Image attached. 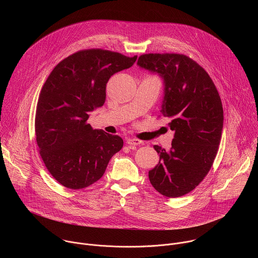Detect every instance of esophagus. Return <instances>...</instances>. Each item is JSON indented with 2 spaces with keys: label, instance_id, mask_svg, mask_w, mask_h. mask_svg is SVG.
Returning a JSON list of instances; mask_svg holds the SVG:
<instances>
[{
  "label": "esophagus",
  "instance_id": "34e87169",
  "mask_svg": "<svg viewBox=\"0 0 258 258\" xmlns=\"http://www.w3.org/2000/svg\"><path fill=\"white\" fill-rule=\"evenodd\" d=\"M126 144L130 145L131 147H135V146H139L143 144V141L138 140V139H133V138H128L126 139Z\"/></svg>",
  "mask_w": 258,
  "mask_h": 258
}]
</instances>
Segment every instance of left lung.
I'll return each mask as SVG.
<instances>
[{"label": "left lung", "mask_w": 258, "mask_h": 258, "mask_svg": "<svg viewBox=\"0 0 258 258\" xmlns=\"http://www.w3.org/2000/svg\"><path fill=\"white\" fill-rule=\"evenodd\" d=\"M137 64L163 80L160 111L174 132L168 151L154 146L159 162L149 170L150 182L163 196H183L212 166L224 125L222 101L208 73L185 55L144 54Z\"/></svg>", "instance_id": "obj_1"}]
</instances>
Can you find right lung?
<instances>
[{
	"mask_svg": "<svg viewBox=\"0 0 258 258\" xmlns=\"http://www.w3.org/2000/svg\"><path fill=\"white\" fill-rule=\"evenodd\" d=\"M136 60L137 56L107 50H83L63 59L50 73L36 105L35 137L47 169L62 186L89 187L122 148L119 136L93 130L88 119L103 106L109 79Z\"/></svg>",
	"mask_w": 258,
	"mask_h": 258,
	"instance_id": "right-lung-1",
	"label": "right lung"
}]
</instances>
